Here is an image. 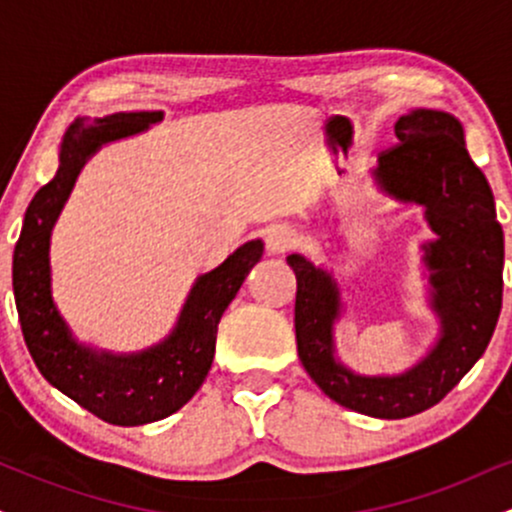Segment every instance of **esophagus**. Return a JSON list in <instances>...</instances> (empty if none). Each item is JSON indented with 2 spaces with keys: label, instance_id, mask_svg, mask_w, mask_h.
Masks as SVG:
<instances>
[{
  "label": "esophagus",
  "instance_id": "1",
  "mask_svg": "<svg viewBox=\"0 0 512 512\" xmlns=\"http://www.w3.org/2000/svg\"><path fill=\"white\" fill-rule=\"evenodd\" d=\"M264 243H267L269 255H284V252L296 248L298 238L289 226H274L272 231L267 233V238H264Z\"/></svg>",
  "mask_w": 512,
  "mask_h": 512
}]
</instances>
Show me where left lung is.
<instances>
[{
	"instance_id": "8db88e82",
	"label": "left lung",
	"mask_w": 512,
	"mask_h": 512,
	"mask_svg": "<svg viewBox=\"0 0 512 512\" xmlns=\"http://www.w3.org/2000/svg\"><path fill=\"white\" fill-rule=\"evenodd\" d=\"M399 144L380 154L373 178L385 195L426 209L436 240L424 245L440 337L399 375H358L334 358L332 327L342 313L330 272L303 255L296 274L298 358L315 385L342 407L375 419H404L438 404L479 361L503 301V228L484 173L464 149L457 117L411 110L395 125Z\"/></svg>"
}]
</instances>
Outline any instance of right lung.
Instances as JSON below:
<instances>
[{"instance_id": "1", "label": "right lung", "mask_w": 512, "mask_h": 512, "mask_svg": "<svg viewBox=\"0 0 512 512\" xmlns=\"http://www.w3.org/2000/svg\"><path fill=\"white\" fill-rule=\"evenodd\" d=\"M163 113H115L76 120L64 134L60 168L35 192L14 250V298L35 366L52 387L115 426L166 419L187 404L207 378L223 310L260 262L262 240H250L226 262L202 274L187 296L175 330L137 354H108L79 344L50 293V233L84 163L115 139L144 132Z\"/></svg>"}]
</instances>
